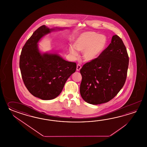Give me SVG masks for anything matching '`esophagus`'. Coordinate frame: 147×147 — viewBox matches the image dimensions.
<instances>
[{
  "label": "esophagus",
  "instance_id": "34e87169",
  "mask_svg": "<svg viewBox=\"0 0 147 147\" xmlns=\"http://www.w3.org/2000/svg\"><path fill=\"white\" fill-rule=\"evenodd\" d=\"M81 68V65H79V64H78V65H77V71H79Z\"/></svg>",
  "mask_w": 147,
  "mask_h": 147
}]
</instances>
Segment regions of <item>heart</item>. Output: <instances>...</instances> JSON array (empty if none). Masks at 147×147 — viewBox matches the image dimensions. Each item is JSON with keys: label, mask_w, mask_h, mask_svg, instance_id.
Wrapping results in <instances>:
<instances>
[{"label": "heart", "mask_w": 147, "mask_h": 147, "mask_svg": "<svg viewBox=\"0 0 147 147\" xmlns=\"http://www.w3.org/2000/svg\"><path fill=\"white\" fill-rule=\"evenodd\" d=\"M107 38L103 35L88 31L80 34L75 41L74 47L78 51L82 53L84 61H91L100 56L106 46ZM74 47H69L70 53L74 56L78 55Z\"/></svg>", "instance_id": "obj_1"}]
</instances>
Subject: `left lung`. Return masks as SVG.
<instances>
[{"instance_id": "8db88e82", "label": "left lung", "mask_w": 147, "mask_h": 147, "mask_svg": "<svg viewBox=\"0 0 147 147\" xmlns=\"http://www.w3.org/2000/svg\"><path fill=\"white\" fill-rule=\"evenodd\" d=\"M128 65L125 46L118 35H114L100 56L86 63L80 69V92L82 99L92 105L113 99L125 84Z\"/></svg>"}]
</instances>
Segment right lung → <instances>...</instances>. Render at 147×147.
I'll return each mask as SVG.
<instances>
[{"instance_id": "add662e5", "label": "right lung", "mask_w": 147, "mask_h": 147, "mask_svg": "<svg viewBox=\"0 0 147 147\" xmlns=\"http://www.w3.org/2000/svg\"><path fill=\"white\" fill-rule=\"evenodd\" d=\"M54 30L45 25L38 28L24 46L20 56L19 67L26 87L42 100L58 96L77 68L76 63L66 61L57 54L39 52L38 42Z\"/></svg>"}]
</instances>
